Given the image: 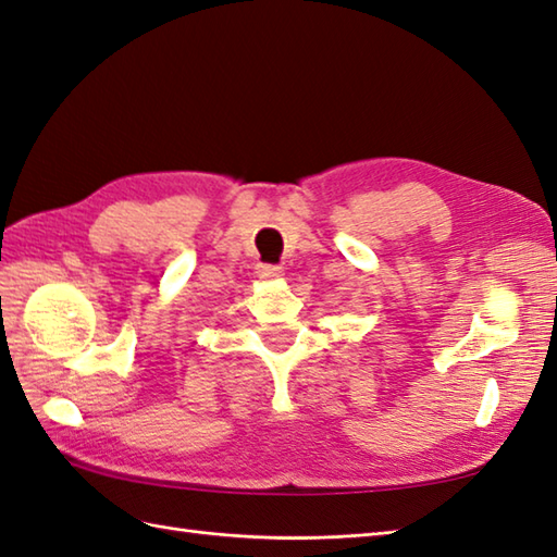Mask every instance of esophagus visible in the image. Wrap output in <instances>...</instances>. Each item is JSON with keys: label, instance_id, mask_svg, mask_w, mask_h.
<instances>
[{"label": "esophagus", "instance_id": "obj_1", "mask_svg": "<svg viewBox=\"0 0 557 557\" xmlns=\"http://www.w3.org/2000/svg\"><path fill=\"white\" fill-rule=\"evenodd\" d=\"M256 272H258V277H263V280H272V277H282V270L280 265H270V263H258L256 265Z\"/></svg>", "mask_w": 557, "mask_h": 557}]
</instances>
